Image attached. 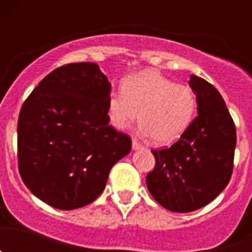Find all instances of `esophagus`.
I'll list each match as a JSON object with an SVG mask.
<instances>
[{
  "label": "esophagus",
  "mask_w": 252,
  "mask_h": 252,
  "mask_svg": "<svg viewBox=\"0 0 252 252\" xmlns=\"http://www.w3.org/2000/svg\"><path fill=\"white\" fill-rule=\"evenodd\" d=\"M132 149H133V150H141V149H144V146H142L141 144L137 141V140L133 139L132 140Z\"/></svg>",
  "instance_id": "esophagus-1"
}]
</instances>
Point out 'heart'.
I'll use <instances>...</instances> for the list:
<instances>
[{
	"instance_id": "heart-1",
	"label": "heart",
	"mask_w": 252,
	"mask_h": 252,
	"mask_svg": "<svg viewBox=\"0 0 252 252\" xmlns=\"http://www.w3.org/2000/svg\"><path fill=\"white\" fill-rule=\"evenodd\" d=\"M108 115L115 127L124 130L137 121L154 144L170 145L188 130L197 112V95L184 84L148 69L127 77L122 91L108 95Z\"/></svg>"
}]
</instances>
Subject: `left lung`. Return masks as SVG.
I'll list each match as a JSON object with an SVG mask.
<instances>
[{
	"mask_svg": "<svg viewBox=\"0 0 252 252\" xmlns=\"http://www.w3.org/2000/svg\"><path fill=\"white\" fill-rule=\"evenodd\" d=\"M198 116L174 145L153 150L155 168L146 177L154 199L187 213L212 202L231 179L236 128L222 95L203 78L190 75Z\"/></svg>",
	"mask_w": 252,
	"mask_h": 252,
	"instance_id": "8db88e82",
	"label": "left lung"
}]
</instances>
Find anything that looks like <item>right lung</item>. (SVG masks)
Listing matches in <instances>:
<instances>
[{
	"instance_id": "right-lung-1",
	"label": "right lung",
	"mask_w": 252,
	"mask_h": 252,
	"mask_svg": "<svg viewBox=\"0 0 252 252\" xmlns=\"http://www.w3.org/2000/svg\"><path fill=\"white\" fill-rule=\"evenodd\" d=\"M111 83L95 63H73L46 75L24 102L17 122L19 170L39 199L70 211L103 192L110 170L131 151L110 126Z\"/></svg>"
}]
</instances>
